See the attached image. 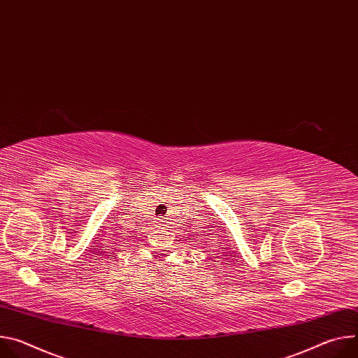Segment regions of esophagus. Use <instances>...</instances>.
I'll return each instance as SVG.
<instances>
[{
  "label": "esophagus",
  "mask_w": 358,
  "mask_h": 358,
  "mask_svg": "<svg viewBox=\"0 0 358 358\" xmlns=\"http://www.w3.org/2000/svg\"><path fill=\"white\" fill-rule=\"evenodd\" d=\"M159 225H162V224H159Z\"/></svg>",
  "instance_id": "1"
}]
</instances>
